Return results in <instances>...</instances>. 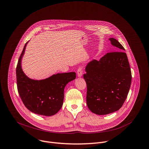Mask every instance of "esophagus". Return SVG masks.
I'll use <instances>...</instances> for the list:
<instances>
[{"instance_id":"34e87169","label":"esophagus","mask_w":149,"mask_h":149,"mask_svg":"<svg viewBox=\"0 0 149 149\" xmlns=\"http://www.w3.org/2000/svg\"><path fill=\"white\" fill-rule=\"evenodd\" d=\"M83 74V71H82V67H80L77 70V75L78 77H81Z\"/></svg>"}]
</instances>
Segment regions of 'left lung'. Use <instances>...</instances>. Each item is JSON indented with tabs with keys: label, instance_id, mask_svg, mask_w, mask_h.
<instances>
[{
	"label": "left lung",
	"instance_id": "obj_1",
	"mask_svg": "<svg viewBox=\"0 0 149 149\" xmlns=\"http://www.w3.org/2000/svg\"><path fill=\"white\" fill-rule=\"evenodd\" d=\"M118 52L108 53L100 61L93 60L84 75L87 85L86 104L100 115L118 111L124 104L132 81V73L125 48L115 38H110Z\"/></svg>",
	"mask_w": 149,
	"mask_h": 149
}]
</instances>
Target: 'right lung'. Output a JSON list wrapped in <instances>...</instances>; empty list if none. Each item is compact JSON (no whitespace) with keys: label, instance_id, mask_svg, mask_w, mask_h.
I'll use <instances>...</instances> for the list:
<instances>
[{"label":"right lung","instance_id":"add662e5","mask_svg":"<svg viewBox=\"0 0 149 149\" xmlns=\"http://www.w3.org/2000/svg\"><path fill=\"white\" fill-rule=\"evenodd\" d=\"M28 41L24 45L16 67L17 90L25 107L40 115L50 116L61 108L66 85L76 78L74 72L58 73L41 80L29 78L22 68V59Z\"/></svg>","mask_w":149,"mask_h":149}]
</instances>
